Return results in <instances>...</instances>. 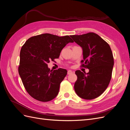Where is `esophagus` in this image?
<instances>
[{"label":"esophagus","instance_id":"obj_1","mask_svg":"<svg viewBox=\"0 0 130 130\" xmlns=\"http://www.w3.org/2000/svg\"><path fill=\"white\" fill-rule=\"evenodd\" d=\"M73 73V72L71 70H69L68 71V74H71V73Z\"/></svg>","mask_w":130,"mask_h":130}]
</instances>
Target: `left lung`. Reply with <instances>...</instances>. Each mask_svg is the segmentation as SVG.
Listing matches in <instances>:
<instances>
[{
	"label": "left lung",
	"mask_w": 130,
	"mask_h": 130,
	"mask_svg": "<svg viewBox=\"0 0 130 130\" xmlns=\"http://www.w3.org/2000/svg\"><path fill=\"white\" fill-rule=\"evenodd\" d=\"M70 37L82 48V66L89 69L86 73L80 70L75 72V92L84 99L97 98L105 91L111 79L114 59L110 45L93 32Z\"/></svg>",
	"instance_id": "1"
}]
</instances>
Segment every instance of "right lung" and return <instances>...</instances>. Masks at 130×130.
Here are the masks:
<instances>
[{
    "label": "right lung",
    "instance_id": "right-lung-1",
    "mask_svg": "<svg viewBox=\"0 0 130 130\" xmlns=\"http://www.w3.org/2000/svg\"><path fill=\"white\" fill-rule=\"evenodd\" d=\"M74 41L69 36L59 37L44 33L29 38L20 52L19 76L26 90L32 97L46 102L55 98L66 70H50L47 63L59 58L66 44Z\"/></svg>",
    "mask_w": 130,
    "mask_h": 130
}]
</instances>
